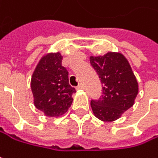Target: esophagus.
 Segmentation results:
<instances>
[{
    "label": "esophagus",
    "instance_id": "obj_1",
    "mask_svg": "<svg viewBox=\"0 0 158 158\" xmlns=\"http://www.w3.org/2000/svg\"><path fill=\"white\" fill-rule=\"evenodd\" d=\"M84 89V86H83V84H79L78 86H77V89Z\"/></svg>",
    "mask_w": 158,
    "mask_h": 158
}]
</instances>
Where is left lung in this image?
Instances as JSON below:
<instances>
[{"mask_svg":"<svg viewBox=\"0 0 158 158\" xmlns=\"http://www.w3.org/2000/svg\"><path fill=\"white\" fill-rule=\"evenodd\" d=\"M89 63L102 84V95L90 102L93 113L103 122L115 121L133 106L138 93L137 80L122 54L90 56Z\"/></svg>","mask_w":158,"mask_h":158,"instance_id":"8db88e82","label":"left lung"}]
</instances>
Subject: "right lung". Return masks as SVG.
Segmentation results:
<instances>
[{"label": "right lung", "mask_w": 158, "mask_h": 158, "mask_svg": "<svg viewBox=\"0 0 158 158\" xmlns=\"http://www.w3.org/2000/svg\"><path fill=\"white\" fill-rule=\"evenodd\" d=\"M60 53H51L39 61L31 80L35 105L49 117L67 112L72 103L75 88L69 83V72L61 65Z\"/></svg>", "instance_id": "right-lung-1"}]
</instances>
